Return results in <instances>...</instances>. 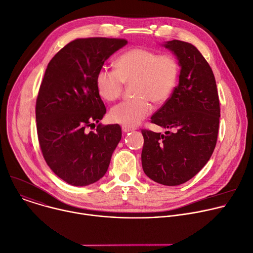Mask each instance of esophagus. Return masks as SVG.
Listing matches in <instances>:
<instances>
[{
  "instance_id": "esophagus-1",
  "label": "esophagus",
  "mask_w": 253,
  "mask_h": 253,
  "mask_svg": "<svg viewBox=\"0 0 253 253\" xmlns=\"http://www.w3.org/2000/svg\"><path fill=\"white\" fill-rule=\"evenodd\" d=\"M133 130H135V129H134V128H131V127H129V126H122V131L125 132V133L131 132V131H133Z\"/></svg>"
}]
</instances>
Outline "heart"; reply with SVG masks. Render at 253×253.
Here are the masks:
<instances>
[{"instance_id":"heart-1","label":"heart","mask_w":253,"mask_h":253,"mask_svg":"<svg viewBox=\"0 0 253 253\" xmlns=\"http://www.w3.org/2000/svg\"><path fill=\"white\" fill-rule=\"evenodd\" d=\"M115 70L103 68L96 76L99 95L106 101H114L122 94L124 84H132L135 99L125 100L110 110L113 122L136 126L152 112L151 101L164 103L172 95L179 79V64L171 55L133 48L122 53Z\"/></svg>"}]
</instances>
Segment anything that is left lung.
<instances>
[{
    "label": "left lung",
    "instance_id": "1",
    "mask_svg": "<svg viewBox=\"0 0 253 253\" xmlns=\"http://www.w3.org/2000/svg\"><path fill=\"white\" fill-rule=\"evenodd\" d=\"M177 58L179 84L151 117L165 134L143 129V171L166 186L185 183L210 159L217 141L220 107L213 72L195 46L179 40L162 44Z\"/></svg>",
    "mask_w": 253,
    "mask_h": 253
}]
</instances>
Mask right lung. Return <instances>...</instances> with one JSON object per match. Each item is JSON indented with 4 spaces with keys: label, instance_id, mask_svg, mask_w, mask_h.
<instances>
[{
    "label": "right lung",
    "instance_id": "1",
    "mask_svg": "<svg viewBox=\"0 0 253 253\" xmlns=\"http://www.w3.org/2000/svg\"><path fill=\"white\" fill-rule=\"evenodd\" d=\"M127 43L124 39H77L47 66L36 102L38 138L48 166L68 184L97 182L121 140L118 124H99L106 107L96 76L105 61ZM95 124L96 130L88 131Z\"/></svg>",
    "mask_w": 253,
    "mask_h": 253
}]
</instances>
